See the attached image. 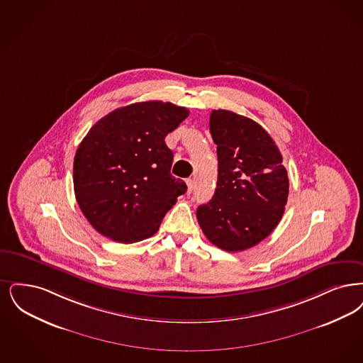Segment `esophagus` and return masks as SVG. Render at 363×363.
<instances>
[{"label": "esophagus", "mask_w": 363, "mask_h": 363, "mask_svg": "<svg viewBox=\"0 0 363 363\" xmlns=\"http://www.w3.org/2000/svg\"><path fill=\"white\" fill-rule=\"evenodd\" d=\"M186 185H188V193L190 194L193 191V189H194V181L189 178V179H186Z\"/></svg>", "instance_id": "1"}]
</instances>
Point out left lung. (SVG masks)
Wrapping results in <instances>:
<instances>
[{"mask_svg":"<svg viewBox=\"0 0 363 363\" xmlns=\"http://www.w3.org/2000/svg\"><path fill=\"white\" fill-rule=\"evenodd\" d=\"M209 130L218 145V185L212 200L197 208V220L211 243L243 251L278 225L289 194L288 172L274 140L254 120L218 109Z\"/></svg>","mask_w":363,"mask_h":363,"instance_id":"obj_1","label":"left lung"}]
</instances>
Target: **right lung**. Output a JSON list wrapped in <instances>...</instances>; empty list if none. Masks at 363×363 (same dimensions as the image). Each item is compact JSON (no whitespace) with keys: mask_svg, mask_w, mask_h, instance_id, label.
Instances as JSON below:
<instances>
[{"mask_svg":"<svg viewBox=\"0 0 363 363\" xmlns=\"http://www.w3.org/2000/svg\"><path fill=\"white\" fill-rule=\"evenodd\" d=\"M189 116L172 102H135L99 120L74 157L75 199L96 231L118 243L152 236L186 184L170 173L164 138Z\"/></svg>","mask_w":363,"mask_h":363,"instance_id":"obj_1","label":"right lung"}]
</instances>
